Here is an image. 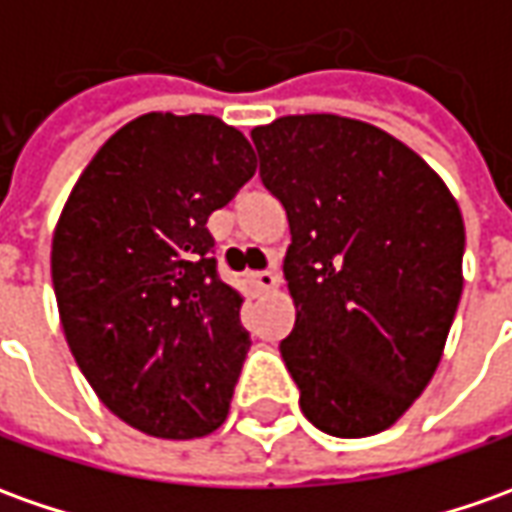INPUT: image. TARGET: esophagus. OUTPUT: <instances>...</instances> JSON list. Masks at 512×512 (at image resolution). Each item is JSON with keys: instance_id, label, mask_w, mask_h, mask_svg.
<instances>
[{"instance_id": "34e87169", "label": "esophagus", "mask_w": 512, "mask_h": 512, "mask_svg": "<svg viewBox=\"0 0 512 512\" xmlns=\"http://www.w3.org/2000/svg\"><path fill=\"white\" fill-rule=\"evenodd\" d=\"M252 283H255L260 291H274L277 283H280V277H277V271H255V274H252Z\"/></svg>"}]
</instances>
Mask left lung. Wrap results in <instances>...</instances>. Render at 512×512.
Segmentation results:
<instances>
[{
  "label": "left lung",
  "mask_w": 512,
  "mask_h": 512,
  "mask_svg": "<svg viewBox=\"0 0 512 512\" xmlns=\"http://www.w3.org/2000/svg\"><path fill=\"white\" fill-rule=\"evenodd\" d=\"M288 215L297 308L280 342L302 415L333 437L389 429L437 370L462 294L457 198L378 125L288 114L252 131Z\"/></svg>",
  "instance_id": "left-lung-1"
}]
</instances>
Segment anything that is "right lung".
<instances>
[{
	"instance_id": "right-lung-1",
	"label": "right lung",
	"mask_w": 512,
	"mask_h": 512,
	"mask_svg": "<svg viewBox=\"0 0 512 512\" xmlns=\"http://www.w3.org/2000/svg\"><path fill=\"white\" fill-rule=\"evenodd\" d=\"M255 168L224 120L151 111L103 142L66 198L52 235L66 344L97 398L142 434L193 440L227 420L252 339L207 218Z\"/></svg>"
}]
</instances>
